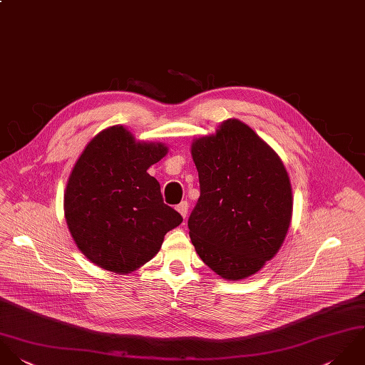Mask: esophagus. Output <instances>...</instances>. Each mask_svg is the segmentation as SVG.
I'll list each match as a JSON object with an SVG mask.
<instances>
[{
  "mask_svg": "<svg viewBox=\"0 0 365 365\" xmlns=\"http://www.w3.org/2000/svg\"><path fill=\"white\" fill-rule=\"evenodd\" d=\"M176 210L186 219V216H187V210H189V203L186 202V200H183V202H180L178 206H176Z\"/></svg>",
  "mask_w": 365,
  "mask_h": 365,
  "instance_id": "34e87169",
  "label": "esophagus"
}]
</instances>
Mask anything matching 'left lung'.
I'll use <instances>...</instances> for the list:
<instances>
[{
	"label": "left lung",
	"mask_w": 365,
	"mask_h": 365,
	"mask_svg": "<svg viewBox=\"0 0 365 365\" xmlns=\"http://www.w3.org/2000/svg\"><path fill=\"white\" fill-rule=\"evenodd\" d=\"M200 196L187 220L202 261L224 279L258 272L279 251L292 217L287 169L248 125L227 120L192 145Z\"/></svg>",
	"instance_id": "1"
}]
</instances>
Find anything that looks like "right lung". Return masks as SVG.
<instances>
[{
    "label": "right lung",
    "mask_w": 365,
    "mask_h": 365,
    "mask_svg": "<svg viewBox=\"0 0 365 365\" xmlns=\"http://www.w3.org/2000/svg\"><path fill=\"white\" fill-rule=\"evenodd\" d=\"M168 152L135 143L124 127L96 135L74 165L65 193V217L78 250L96 265L131 272L152 259L182 216L163 203L146 170Z\"/></svg>",
    "instance_id": "add662e5"
}]
</instances>
